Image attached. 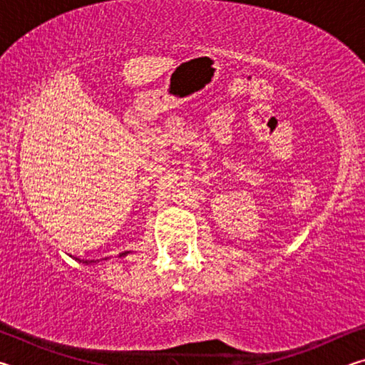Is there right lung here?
<instances>
[{
  "instance_id": "add662e5",
  "label": "right lung",
  "mask_w": 365,
  "mask_h": 365,
  "mask_svg": "<svg viewBox=\"0 0 365 365\" xmlns=\"http://www.w3.org/2000/svg\"><path fill=\"white\" fill-rule=\"evenodd\" d=\"M128 255V251H125V252H120L119 255V257H123V256H127ZM76 261H78V262H83V264H86V265H90V264H95L96 261H90V259H77L76 257Z\"/></svg>"
}]
</instances>
